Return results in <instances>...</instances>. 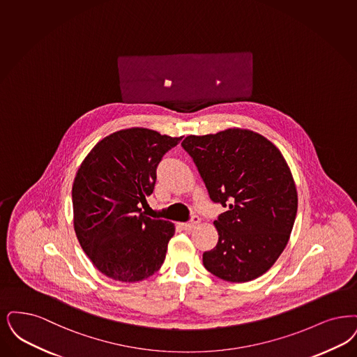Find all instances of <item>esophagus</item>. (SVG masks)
Listing matches in <instances>:
<instances>
[{"instance_id":"esophagus-1","label":"esophagus","mask_w":357,"mask_h":357,"mask_svg":"<svg viewBox=\"0 0 357 357\" xmlns=\"http://www.w3.org/2000/svg\"><path fill=\"white\" fill-rule=\"evenodd\" d=\"M200 223V218L199 216H192V219L190 220V222H187V223H182L181 225V227L182 229H185V231H191L192 229H195L198 225Z\"/></svg>"}]
</instances>
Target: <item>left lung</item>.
Returning a JSON list of instances; mask_svg holds the SVG:
<instances>
[{
    "label": "left lung",
    "instance_id": "obj_1",
    "mask_svg": "<svg viewBox=\"0 0 357 357\" xmlns=\"http://www.w3.org/2000/svg\"><path fill=\"white\" fill-rule=\"evenodd\" d=\"M210 198L229 210L214 225L218 244L203 254L207 271L232 283L254 280L284 251L298 211L294 176L279 149L247 128L188 135Z\"/></svg>",
    "mask_w": 357,
    "mask_h": 357
}]
</instances>
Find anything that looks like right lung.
<instances>
[{
    "instance_id": "right-lung-1",
    "label": "right lung",
    "mask_w": 357,
    "mask_h": 357,
    "mask_svg": "<svg viewBox=\"0 0 357 357\" xmlns=\"http://www.w3.org/2000/svg\"><path fill=\"white\" fill-rule=\"evenodd\" d=\"M182 137L144 128L105 137L82 160L73 183L74 231L98 271L118 282H141L160 268L175 226L139 206L151 195L157 167Z\"/></svg>"
}]
</instances>
